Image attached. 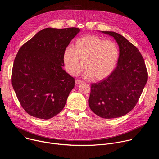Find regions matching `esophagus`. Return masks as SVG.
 <instances>
[{"instance_id":"obj_1","label":"esophagus","mask_w":159,"mask_h":159,"mask_svg":"<svg viewBox=\"0 0 159 159\" xmlns=\"http://www.w3.org/2000/svg\"><path fill=\"white\" fill-rule=\"evenodd\" d=\"M83 82H84L83 81L80 80H78V79L75 80V84H82V83H83Z\"/></svg>"}]
</instances>
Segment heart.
Wrapping results in <instances>:
<instances>
[{"mask_svg":"<svg viewBox=\"0 0 159 159\" xmlns=\"http://www.w3.org/2000/svg\"><path fill=\"white\" fill-rule=\"evenodd\" d=\"M120 51L112 41H105L95 35H87L77 39L74 47H67L63 54L66 71L70 75H79L84 69V75L102 80L112 74L118 65Z\"/></svg>","mask_w":159,"mask_h":159,"instance_id":"1","label":"heart"}]
</instances>
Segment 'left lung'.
Wrapping results in <instances>:
<instances>
[{
    "instance_id": "obj_1",
    "label": "left lung",
    "mask_w": 159,
    "mask_h": 159,
    "mask_svg": "<svg viewBox=\"0 0 159 159\" xmlns=\"http://www.w3.org/2000/svg\"><path fill=\"white\" fill-rule=\"evenodd\" d=\"M115 39L120 58L115 71L100 82L91 84L89 107L105 119L123 116L137 104L147 81L144 60L138 48L122 35L99 31Z\"/></svg>"
}]
</instances>
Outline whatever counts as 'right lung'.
Returning <instances> with one entry per match:
<instances>
[{
  "mask_svg": "<svg viewBox=\"0 0 159 159\" xmlns=\"http://www.w3.org/2000/svg\"><path fill=\"white\" fill-rule=\"evenodd\" d=\"M79 28H45L19 49L14 61L12 84L25 111L48 120L65 107L75 79L63 69V54Z\"/></svg>",
  "mask_w": 159,
  "mask_h": 159,
  "instance_id": "obj_1",
  "label": "right lung"
}]
</instances>
